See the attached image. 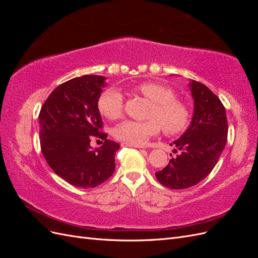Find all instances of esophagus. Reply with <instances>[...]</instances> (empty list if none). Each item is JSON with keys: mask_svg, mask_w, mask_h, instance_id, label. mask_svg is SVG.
Masks as SVG:
<instances>
[{"mask_svg": "<svg viewBox=\"0 0 258 258\" xmlns=\"http://www.w3.org/2000/svg\"><path fill=\"white\" fill-rule=\"evenodd\" d=\"M121 146H127V147H138V148H144L143 145H135V144H129V143H121Z\"/></svg>", "mask_w": 258, "mask_h": 258, "instance_id": "esophagus-1", "label": "esophagus"}]
</instances>
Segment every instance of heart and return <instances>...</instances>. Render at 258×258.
Segmentation results:
<instances>
[{
    "instance_id": "obj_1",
    "label": "heart",
    "mask_w": 258,
    "mask_h": 258,
    "mask_svg": "<svg viewBox=\"0 0 258 258\" xmlns=\"http://www.w3.org/2000/svg\"><path fill=\"white\" fill-rule=\"evenodd\" d=\"M134 91L152 102L147 120H124L113 130V136L122 143L140 145L159 134L161 127L165 135L175 137L188 128L191 113L184 101L175 98V91L159 82H143L136 85ZM99 112L108 119H117L123 112L122 93L116 88H108L98 100Z\"/></svg>"
}]
</instances>
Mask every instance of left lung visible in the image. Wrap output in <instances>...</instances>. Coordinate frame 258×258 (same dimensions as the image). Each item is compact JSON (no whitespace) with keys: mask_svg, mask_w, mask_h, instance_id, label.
Here are the masks:
<instances>
[{"mask_svg":"<svg viewBox=\"0 0 258 258\" xmlns=\"http://www.w3.org/2000/svg\"><path fill=\"white\" fill-rule=\"evenodd\" d=\"M195 110L189 128L173 142L176 157L155 175L168 188L185 189L198 184L215 167L227 141L228 123L225 106L206 85L192 81Z\"/></svg>","mask_w":258,"mask_h":258,"instance_id":"left-lung-1","label":"left lung"}]
</instances>
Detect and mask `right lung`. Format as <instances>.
<instances>
[{"label": "right lung", "mask_w": 258, "mask_h": 258, "mask_svg": "<svg viewBox=\"0 0 258 258\" xmlns=\"http://www.w3.org/2000/svg\"><path fill=\"white\" fill-rule=\"evenodd\" d=\"M104 80L83 75L59 85L38 115L44 158L54 173L82 188H93L112 176L115 154L120 148L102 131L98 100ZM92 137L105 141L96 151L90 146Z\"/></svg>", "instance_id": "1"}]
</instances>
